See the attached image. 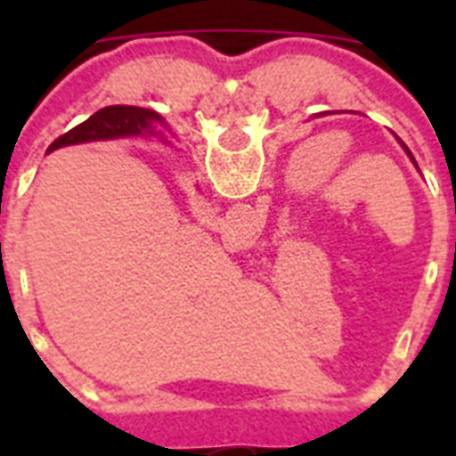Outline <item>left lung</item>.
Instances as JSON below:
<instances>
[{
    "mask_svg": "<svg viewBox=\"0 0 456 456\" xmlns=\"http://www.w3.org/2000/svg\"><path fill=\"white\" fill-rule=\"evenodd\" d=\"M409 155H411V152H409Z\"/></svg>",
    "mask_w": 456,
    "mask_h": 456,
    "instance_id": "left-lung-1",
    "label": "left lung"
}]
</instances>
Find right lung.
Returning <instances> with one entry per match:
<instances>
[{"mask_svg": "<svg viewBox=\"0 0 456 456\" xmlns=\"http://www.w3.org/2000/svg\"><path fill=\"white\" fill-rule=\"evenodd\" d=\"M152 123H162V116L155 114L152 109L143 107H127V104H116V107H104L84 120L82 125L72 127L63 136L52 143V151L70 143H84V141L98 139H116V136L143 134L152 130Z\"/></svg>", "mask_w": 456, "mask_h": 456, "instance_id": "1", "label": "right lung"}]
</instances>
